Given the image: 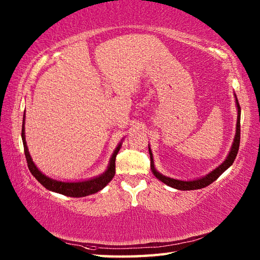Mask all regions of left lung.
I'll use <instances>...</instances> for the list:
<instances>
[{
	"instance_id": "left-lung-1",
	"label": "left lung",
	"mask_w": 260,
	"mask_h": 260,
	"mask_svg": "<svg viewBox=\"0 0 260 260\" xmlns=\"http://www.w3.org/2000/svg\"><path fill=\"white\" fill-rule=\"evenodd\" d=\"M236 97V105H237V110H238V116H237V126H236V135L234 139V143L233 146L230 148V152L228 154L227 158L224 159L223 163H221L219 165L218 168H215L213 171H211L209 174H207L206 176H202L200 179L193 180V181H181V180H176V179H172L169 178V176H165L163 174H161L159 172L155 170V167H154V161H153V154L151 148L148 147V152H150V156H151V170L153 174L156 176V178L162 181L163 183H165L167 185L174 187V189L178 190H182V191H186V190H198V189H202V187H206L208 185H210L217 180L220 175H221L225 170L228 168H230L233 165L235 158L237 156V153H238L239 150V144H240V105L238 103V99H237V96L235 93Z\"/></svg>"
}]
</instances>
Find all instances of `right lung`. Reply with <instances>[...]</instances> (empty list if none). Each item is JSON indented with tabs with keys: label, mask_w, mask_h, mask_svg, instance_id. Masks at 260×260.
Returning <instances> with one entry per match:
<instances>
[{
	"label": "right lung",
	"mask_w": 260,
	"mask_h": 260,
	"mask_svg": "<svg viewBox=\"0 0 260 260\" xmlns=\"http://www.w3.org/2000/svg\"><path fill=\"white\" fill-rule=\"evenodd\" d=\"M25 115V113H24ZM22 141H23V146H24V154L27 163V168H29L30 172L32 175L40 182V183L46 187V189L60 193V194L67 196V197H73V198H81L86 196H90L101 191L106 186L115 175V161H116V155H117L118 151L120 150L121 143H119L118 146L115 148L112 157H110V161L108 164L107 170L101 175L96 176V178L89 179L87 181H79V182H63V181H58L49 178L46 174H43L40 170H39L36 164L33 163L32 158L30 156L29 150H27L26 142H25V133H24V117H23V124H22Z\"/></svg>",
	"instance_id": "obj_1"
}]
</instances>
